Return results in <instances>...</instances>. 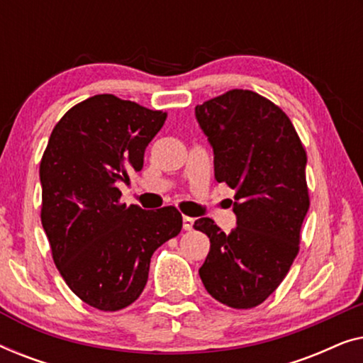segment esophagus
Listing matches in <instances>:
<instances>
[{
	"instance_id": "obj_1",
	"label": "esophagus",
	"mask_w": 363,
	"mask_h": 363,
	"mask_svg": "<svg viewBox=\"0 0 363 363\" xmlns=\"http://www.w3.org/2000/svg\"><path fill=\"white\" fill-rule=\"evenodd\" d=\"M193 223H195V220H193V218L183 216V230L191 231L193 230Z\"/></svg>"
}]
</instances>
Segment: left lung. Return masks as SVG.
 Instances as JSON below:
<instances>
[{"label":"left lung","mask_w":363,"mask_h":363,"mask_svg":"<svg viewBox=\"0 0 363 363\" xmlns=\"http://www.w3.org/2000/svg\"><path fill=\"white\" fill-rule=\"evenodd\" d=\"M215 153V178L236 190L238 226L211 218L193 228L210 238L200 267L206 291L233 309H252L277 289L301 242L311 198L307 153L291 118L257 92L233 89L195 107Z\"/></svg>","instance_id":"left-lung-1"}]
</instances>
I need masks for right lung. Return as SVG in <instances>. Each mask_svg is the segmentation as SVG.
I'll list each match as a JSON object with an SVG mask.
<instances>
[{
	"label": "right lung",
	"mask_w": 363,
	"mask_h": 363,
	"mask_svg": "<svg viewBox=\"0 0 363 363\" xmlns=\"http://www.w3.org/2000/svg\"><path fill=\"white\" fill-rule=\"evenodd\" d=\"M165 121L167 112L99 94L64 113L43 153L41 223L54 264L69 289L99 311L135 302L152 255L182 231L175 206H127L117 188L142 170Z\"/></svg>",
	"instance_id": "right-lung-1"
}]
</instances>
